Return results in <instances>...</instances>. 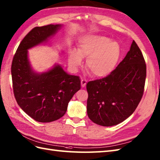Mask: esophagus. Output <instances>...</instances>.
<instances>
[{"instance_id":"obj_1","label":"esophagus","mask_w":160,"mask_h":160,"mask_svg":"<svg viewBox=\"0 0 160 160\" xmlns=\"http://www.w3.org/2000/svg\"><path fill=\"white\" fill-rule=\"evenodd\" d=\"M81 86L83 88H84L85 86H86V83H87V81L86 79H81Z\"/></svg>"}]
</instances>
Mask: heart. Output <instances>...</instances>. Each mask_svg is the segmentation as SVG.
I'll list each match as a JSON object with an SVG mask.
<instances>
[{
	"label": "heart",
	"instance_id": "b5f03b06",
	"mask_svg": "<svg viewBox=\"0 0 160 160\" xmlns=\"http://www.w3.org/2000/svg\"><path fill=\"white\" fill-rule=\"evenodd\" d=\"M120 55L118 42L109 41L108 38L91 35L82 38L78 44L77 52L72 51L68 55V63L71 68L77 70L86 58V67L94 77L108 75L114 68Z\"/></svg>",
	"mask_w": 160,
	"mask_h": 160
}]
</instances>
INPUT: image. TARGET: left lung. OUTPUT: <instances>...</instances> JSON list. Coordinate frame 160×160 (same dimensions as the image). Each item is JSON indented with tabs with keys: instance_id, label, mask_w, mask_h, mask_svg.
Segmentation results:
<instances>
[{
	"instance_id": "1",
	"label": "left lung",
	"mask_w": 160,
	"mask_h": 160,
	"mask_svg": "<svg viewBox=\"0 0 160 160\" xmlns=\"http://www.w3.org/2000/svg\"><path fill=\"white\" fill-rule=\"evenodd\" d=\"M147 66L134 40L129 51L106 77L89 81L87 113L98 125H116L132 114L142 97Z\"/></svg>"
}]
</instances>
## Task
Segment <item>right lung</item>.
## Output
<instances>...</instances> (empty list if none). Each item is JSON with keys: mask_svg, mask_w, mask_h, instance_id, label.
<instances>
[{"mask_svg": "<svg viewBox=\"0 0 160 160\" xmlns=\"http://www.w3.org/2000/svg\"><path fill=\"white\" fill-rule=\"evenodd\" d=\"M62 26L48 24L33 28L20 42L12 61L14 97L20 108L38 122H50L62 118L70 99L81 88L79 77L68 74L60 65L37 73L28 59L29 48L47 42Z\"/></svg>", "mask_w": 160, "mask_h": 160, "instance_id": "1", "label": "right lung"}]
</instances>
